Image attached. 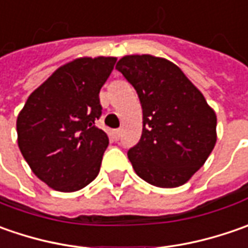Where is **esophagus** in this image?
I'll use <instances>...</instances> for the list:
<instances>
[{
    "mask_svg": "<svg viewBox=\"0 0 248 248\" xmlns=\"http://www.w3.org/2000/svg\"><path fill=\"white\" fill-rule=\"evenodd\" d=\"M111 135H113V138L116 139V140H119L120 135H121V131L120 129H113L111 131Z\"/></svg>",
    "mask_w": 248,
    "mask_h": 248,
    "instance_id": "obj_1",
    "label": "esophagus"
}]
</instances>
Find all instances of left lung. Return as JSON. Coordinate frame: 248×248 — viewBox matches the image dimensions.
Returning <instances> with one entry per match:
<instances>
[{
	"label": "left lung",
	"mask_w": 248,
	"mask_h": 248,
	"mask_svg": "<svg viewBox=\"0 0 248 248\" xmlns=\"http://www.w3.org/2000/svg\"><path fill=\"white\" fill-rule=\"evenodd\" d=\"M116 69L135 88L143 111L142 137L128 150L137 175L158 187L184 185L214 149V110L182 70L167 59L128 55Z\"/></svg>",
	"instance_id": "obj_1"
}]
</instances>
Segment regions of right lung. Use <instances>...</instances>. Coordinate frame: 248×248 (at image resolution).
Returning a JSON list of instances; mask_svg holds the SVG:
<instances>
[{
    "mask_svg": "<svg viewBox=\"0 0 248 248\" xmlns=\"http://www.w3.org/2000/svg\"><path fill=\"white\" fill-rule=\"evenodd\" d=\"M116 58H80L59 67L24 103L17 143L31 171L49 187L76 192L91 184L109 145L95 125L102 116L99 91Z\"/></svg>",
    "mask_w": 248,
    "mask_h": 248,
    "instance_id": "obj_1",
    "label": "right lung"
}]
</instances>
